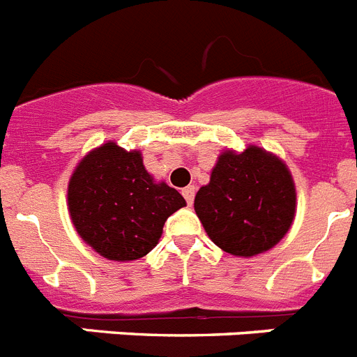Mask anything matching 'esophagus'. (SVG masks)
<instances>
[{"label": "esophagus", "instance_id": "esophagus-1", "mask_svg": "<svg viewBox=\"0 0 357 357\" xmlns=\"http://www.w3.org/2000/svg\"><path fill=\"white\" fill-rule=\"evenodd\" d=\"M195 185H188V188H184V190H182V195H184V199H185V202H188V206H191V204H193V200H195Z\"/></svg>", "mask_w": 357, "mask_h": 357}]
</instances>
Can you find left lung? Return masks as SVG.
<instances>
[{
  "label": "left lung",
  "mask_w": 357,
  "mask_h": 357,
  "mask_svg": "<svg viewBox=\"0 0 357 357\" xmlns=\"http://www.w3.org/2000/svg\"><path fill=\"white\" fill-rule=\"evenodd\" d=\"M195 211L209 238L234 257L269 251L291 229L296 188L282 158L258 146L222 151Z\"/></svg>",
  "instance_id": "obj_1"
}]
</instances>
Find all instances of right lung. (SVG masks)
<instances>
[{"label":"right lung","instance_id":"1","mask_svg":"<svg viewBox=\"0 0 357 357\" xmlns=\"http://www.w3.org/2000/svg\"><path fill=\"white\" fill-rule=\"evenodd\" d=\"M185 200L155 182L141 151L106 142L77 164L68 182V211L75 231L100 257L139 260L158 243L167 216Z\"/></svg>","mask_w":357,"mask_h":357}]
</instances>
